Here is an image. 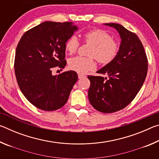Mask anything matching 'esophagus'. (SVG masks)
Segmentation results:
<instances>
[{
    "label": "esophagus",
    "instance_id": "obj_1",
    "mask_svg": "<svg viewBox=\"0 0 159 159\" xmlns=\"http://www.w3.org/2000/svg\"><path fill=\"white\" fill-rule=\"evenodd\" d=\"M78 76H79V79H83V78H85V77H86V76H85V74H80V73L78 74Z\"/></svg>",
    "mask_w": 159,
    "mask_h": 159
}]
</instances>
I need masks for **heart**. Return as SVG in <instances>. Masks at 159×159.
Returning <instances> with one entry per match:
<instances>
[{
	"mask_svg": "<svg viewBox=\"0 0 159 159\" xmlns=\"http://www.w3.org/2000/svg\"><path fill=\"white\" fill-rule=\"evenodd\" d=\"M83 40L93 45L89 52L90 57H83L77 56L69 60V68L78 72L84 74L92 71L96 67L95 59L99 63L107 64L116 57L119 51V44L112 39L108 32L102 29H94L86 32L83 35ZM79 46V42L75 36H71L66 40L64 49L69 55L76 52Z\"/></svg>",
	"mask_w": 159,
	"mask_h": 159,
	"instance_id": "obj_1",
	"label": "heart"
}]
</instances>
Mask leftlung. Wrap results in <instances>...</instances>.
I'll use <instances>...</instances> for the list:
<instances>
[{
  "mask_svg": "<svg viewBox=\"0 0 159 159\" xmlns=\"http://www.w3.org/2000/svg\"><path fill=\"white\" fill-rule=\"evenodd\" d=\"M105 25L116 29L121 42L114 60L97 71L108 75L109 79L88 76L90 81L88 99L96 110L110 114L124 109L138 95L146 79L148 60L135 34L118 24Z\"/></svg>",
  "mask_w": 159,
  "mask_h": 159,
  "instance_id": "8db88e82",
  "label": "left lung"
}]
</instances>
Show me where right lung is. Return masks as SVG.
I'll use <instances>...</instances> for the list:
<instances>
[{
	"label": "right lung",
	"instance_id": "1",
	"mask_svg": "<svg viewBox=\"0 0 159 159\" xmlns=\"http://www.w3.org/2000/svg\"><path fill=\"white\" fill-rule=\"evenodd\" d=\"M78 28L73 22L45 21L26 31L17 46L16 79L27 100L43 111H55L68 100L78 80L76 71L53 76L52 70L66 64L64 45Z\"/></svg>",
	"mask_w": 159,
	"mask_h": 159
}]
</instances>
